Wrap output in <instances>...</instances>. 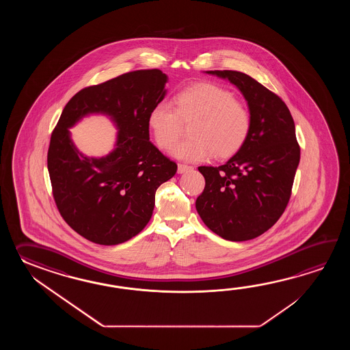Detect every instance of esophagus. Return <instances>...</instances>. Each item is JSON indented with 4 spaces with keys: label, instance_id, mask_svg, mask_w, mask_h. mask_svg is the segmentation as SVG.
<instances>
[{
    "label": "esophagus",
    "instance_id": "1",
    "mask_svg": "<svg viewBox=\"0 0 350 350\" xmlns=\"http://www.w3.org/2000/svg\"><path fill=\"white\" fill-rule=\"evenodd\" d=\"M190 170H193V166H190V165H185V164H178V174H185V172H190Z\"/></svg>",
    "mask_w": 350,
    "mask_h": 350
}]
</instances>
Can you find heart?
<instances>
[{
	"instance_id": "b5f03b06",
	"label": "heart",
	"mask_w": 350,
	"mask_h": 350,
	"mask_svg": "<svg viewBox=\"0 0 350 350\" xmlns=\"http://www.w3.org/2000/svg\"><path fill=\"white\" fill-rule=\"evenodd\" d=\"M191 119V137L172 150V157L184 161H202L214 154L219 159L234 157L252 133L245 105L230 91L208 82L181 90L175 95V109L167 101L157 103L148 113V127L160 149H170L180 135V120Z\"/></svg>"
}]
</instances>
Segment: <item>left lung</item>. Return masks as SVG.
I'll return each mask as SVG.
<instances>
[{"label":"left lung","instance_id":"obj_1","mask_svg":"<svg viewBox=\"0 0 350 350\" xmlns=\"http://www.w3.org/2000/svg\"><path fill=\"white\" fill-rule=\"evenodd\" d=\"M232 83L245 98L252 133L244 148L224 165L200 166L204 191L196 210L210 230L245 241L269 230L291 199L300 160L295 125L283 100L249 75L205 71Z\"/></svg>","mask_w":350,"mask_h":350}]
</instances>
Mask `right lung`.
<instances>
[{
    "label": "right lung",
    "instance_id": "right-lung-1",
    "mask_svg": "<svg viewBox=\"0 0 350 350\" xmlns=\"http://www.w3.org/2000/svg\"><path fill=\"white\" fill-rule=\"evenodd\" d=\"M169 80L160 70H139L79 91L51 135L47 167L59 214L76 232L100 245L134 238L149 223L157 187L178 165L150 142L148 113L164 100ZM103 114L118 131L112 151L88 157L69 129Z\"/></svg>",
    "mask_w": 350,
    "mask_h": 350
}]
</instances>
